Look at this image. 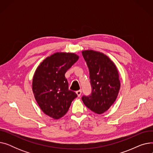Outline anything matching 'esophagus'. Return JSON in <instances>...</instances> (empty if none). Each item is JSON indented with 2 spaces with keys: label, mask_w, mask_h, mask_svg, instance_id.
<instances>
[{
  "label": "esophagus",
  "mask_w": 153,
  "mask_h": 153,
  "mask_svg": "<svg viewBox=\"0 0 153 153\" xmlns=\"http://www.w3.org/2000/svg\"><path fill=\"white\" fill-rule=\"evenodd\" d=\"M76 92V94H77L78 97H80V96H81V94H82V90H81V89L78 90V91H77Z\"/></svg>",
  "instance_id": "1"
}]
</instances>
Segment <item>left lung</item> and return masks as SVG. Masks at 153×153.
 I'll use <instances>...</instances> for the list:
<instances>
[{
    "mask_svg": "<svg viewBox=\"0 0 153 153\" xmlns=\"http://www.w3.org/2000/svg\"><path fill=\"white\" fill-rule=\"evenodd\" d=\"M89 71L92 87L90 95H83L85 105L94 113L102 114L114 103L120 88L115 64L104 54L92 50L82 52Z\"/></svg>",
    "mask_w": 153,
    "mask_h": 153,
    "instance_id": "obj_1",
    "label": "left lung"
}]
</instances>
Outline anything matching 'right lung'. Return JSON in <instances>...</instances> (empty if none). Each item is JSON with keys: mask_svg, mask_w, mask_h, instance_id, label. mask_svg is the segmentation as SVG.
Wrapping results in <instances>:
<instances>
[{"mask_svg": "<svg viewBox=\"0 0 153 153\" xmlns=\"http://www.w3.org/2000/svg\"><path fill=\"white\" fill-rule=\"evenodd\" d=\"M78 59L74 53H56L46 58L35 71L32 83L35 98L44 113L54 119L65 115L77 97L69 90L64 75Z\"/></svg>", "mask_w": 153, "mask_h": 153, "instance_id": "obj_1", "label": "right lung"}]
</instances>
